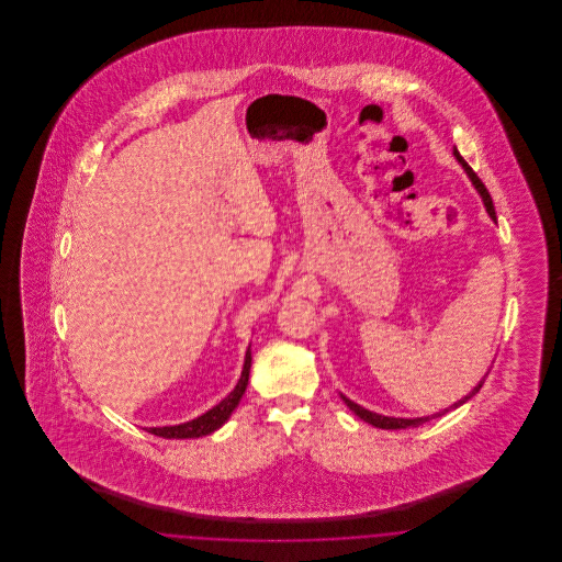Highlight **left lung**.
Returning <instances> with one entry per match:
<instances>
[{"label":"left lung","instance_id":"obj_1","mask_svg":"<svg viewBox=\"0 0 562 562\" xmlns=\"http://www.w3.org/2000/svg\"><path fill=\"white\" fill-rule=\"evenodd\" d=\"M454 158L459 160V164L465 168V172H468V177L472 179V183L476 186V189H479V193L482 195V200H484V206H486V213L491 214L493 218H495V206H493V200H491V193L486 191V188H484V183H482L481 179H479V175L470 168V164L468 161L463 160L461 156H459V151L454 149L453 151ZM482 383L484 381H481L463 401L457 402V404H453L451 408H457V406H461L463 402L470 401L479 390L482 387ZM344 401H346V404H348L349 408L360 417V419H364L367 424H371V426H374V428H381V429H406V428H419V426H424V424H428V422H431V419H436V417H440V415H445V413H449L451 408H445V411H440V413H436V415H431V417H417V419H396V417H383V415H376V413H371V411H367V408H362V406H358L356 402L348 401L346 396H344Z\"/></svg>","mask_w":562,"mask_h":562}]
</instances>
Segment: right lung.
<instances>
[{
  "mask_svg": "<svg viewBox=\"0 0 562 562\" xmlns=\"http://www.w3.org/2000/svg\"><path fill=\"white\" fill-rule=\"evenodd\" d=\"M250 349L246 351V360H244V369H241L240 381L236 385V390L225 398V401L218 402L216 406H213L209 413H204L202 417L198 419H191L188 424H181V426H172V428H149V431L154 436H160V438H200V436H206V434H213L214 429L221 428L229 415L234 413V408L238 406L241 394L246 392V385H248V374H250Z\"/></svg>",
  "mask_w": 562,
  "mask_h": 562,
  "instance_id": "add662e5",
  "label": "right lung"
}]
</instances>
